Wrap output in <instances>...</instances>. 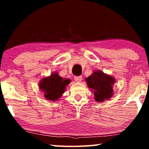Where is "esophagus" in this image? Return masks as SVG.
I'll return each instance as SVG.
<instances>
[{
  "instance_id": "1",
  "label": "esophagus",
  "mask_w": 149,
  "mask_h": 149,
  "mask_svg": "<svg viewBox=\"0 0 149 149\" xmlns=\"http://www.w3.org/2000/svg\"><path fill=\"white\" fill-rule=\"evenodd\" d=\"M74 79L75 81V82L80 83L82 80V77L81 76H76V77H74Z\"/></svg>"
}]
</instances>
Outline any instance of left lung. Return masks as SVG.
<instances>
[{
	"instance_id": "left-lung-1",
	"label": "left lung",
	"mask_w": 149,
	"mask_h": 149,
	"mask_svg": "<svg viewBox=\"0 0 149 149\" xmlns=\"http://www.w3.org/2000/svg\"><path fill=\"white\" fill-rule=\"evenodd\" d=\"M87 87L94 93L96 102H102L110 100L114 95V84L116 79L100 70H95L92 74L85 78Z\"/></svg>"
}]
</instances>
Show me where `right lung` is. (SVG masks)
<instances>
[{"mask_svg": "<svg viewBox=\"0 0 149 149\" xmlns=\"http://www.w3.org/2000/svg\"><path fill=\"white\" fill-rule=\"evenodd\" d=\"M71 80L63 79L58 72H53L49 76L41 78L39 83V89L43 92V97L49 101L58 100L64 94Z\"/></svg>", "mask_w": 149, "mask_h": 149, "instance_id": "1", "label": "right lung"}]
</instances>
